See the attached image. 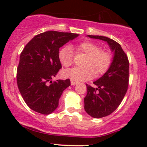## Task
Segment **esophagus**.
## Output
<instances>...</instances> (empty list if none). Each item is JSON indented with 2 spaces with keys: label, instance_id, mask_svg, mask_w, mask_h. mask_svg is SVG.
Wrapping results in <instances>:
<instances>
[{
  "label": "esophagus",
  "instance_id": "34e87169",
  "mask_svg": "<svg viewBox=\"0 0 147 147\" xmlns=\"http://www.w3.org/2000/svg\"><path fill=\"white\" fill-rule=\"evenodd\" d=\"M78 84V82H75V81L71 80V85H75V84Z\"/></svg>",
  "mask_w": 147,
  "mask_h": 147
}]
</instances>
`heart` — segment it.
<instances>
[{"mask_svg":"<svg viewBox=\"0 0 147 147\" xmlns=\"http://www.w3.org/2000/svg\"><path fill=\"white\" fill-rule=\"evenodd\" d=\"M75 48L78 52L87 55L84 67L70 68L63 71V75L75 82H84L94 78L95 75L105 73L112 63V55L109 52L101 50V47L92 41H83L77 44ZM58 58L63 66L68 67L73 63V55L71 47L64 46L58 53Z\"/></svg>","mask_w":147,"mask_h":147,"instance_id":"obj_1","label":"heart"}]
</instances>
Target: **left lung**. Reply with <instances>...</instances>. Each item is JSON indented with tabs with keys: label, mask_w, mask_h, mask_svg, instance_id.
<instances>
[{
	"label": "left lung",
	"mask_w": 147,
	"mask_h": 147,
	"mask_svg": "<svg viewBox=\"0 0 147 147\" xmlns=\"http://www.w3.org/2000/svg\"><path fill=\"white\" fill-rule=\"evenodd\" d=\"M107 42L114 53L110 67L94 84L96 88L87 85V95L84 98V110L94 118H102L112 114L119 107L128 89V57L116 41L100 35H87Z\"/></svg>",
	"instance_id": "left-lung-1"
}]
</instances>
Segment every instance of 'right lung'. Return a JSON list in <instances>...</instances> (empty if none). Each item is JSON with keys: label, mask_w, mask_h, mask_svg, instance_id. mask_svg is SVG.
Instances as JSON below:
<instances>
[{"label": "right lung", "mask_w": 147, "mask_h": 147, "mask_svg": "<svg viewBox=\"0 0 147 147\" xmlns=\"http://www.w3.org/2000/svg\"><path fill=\"white\" fill-rule=\"evenodd\" d=\"M78 35L46 31L35 35L22 51L17 68L18 87L24 101L35 112L50 115L58 107L63 91L70 85L69 79L52 81L62 68L59 49Z\"/></svg>", "instance_id": "right-lung-1"}]
</instances>
